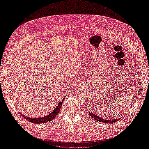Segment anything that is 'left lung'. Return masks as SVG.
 Segmentation results:
<instances>
[{"mask_svg":"<svg viewBox=\"0 0 149 149\" xmlns=\"http://www.w3.org/2000/svg\"><path fill=\"white\" fill-rule=\"evenodd\" d=\"M89 114L91 116L94 120H96L99 122H101V123H107V124L114 123L116 121L119 120V118H117V119H114V118H114V119H106L105 118H101V117L95 114V113H93V112H89Z\"/></svg>","mask_w":149,"mask_h":149,"instance_id":"8db88e82","label":"left lung"}]
</instances>
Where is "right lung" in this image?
I'll return each instance as SVG.
<instances>
[{
  "label": "right lung",
  "instance_id": "1",
  "mask_svg": "<svg viewBox=\"0 0 149 149\" xmlns=\"http://www.w3.org/2000/svg\"><path fill=\"white\" fill-rule=\"evenodd\" d=\"M64 99H62V100L60 101L59 104L56 106V108L54 109L53 111L51 112L50 113L47 115L46 116L42 117V118H29V117L26 116L24 115L23 114H21V115L24 117V118L28 120L30 123H35V124H44V123H49V121H52L53 119H55V117L58 115V114L59 113V111L60 110V108L62 106L63 102Z\"/></svg>",
  "mask_w": 149,
  "mask_h": 149
}]
</instances>
